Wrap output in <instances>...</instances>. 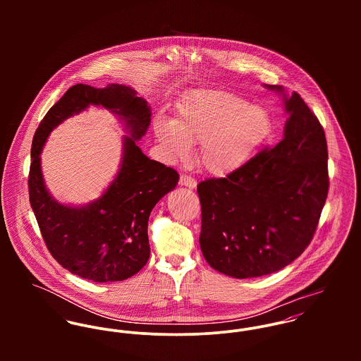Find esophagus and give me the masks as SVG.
Returning a JSON list of instances; mask_svg holds the SVG:
<instances>
[{
  "mask_svg": "<svg viewBox=\"0 0 361 361\" xmlns=\"http://www.w3.org/2000/svg\"><path fill=\"white\" fill-rule=\"evenodd\" d=\"M179 185H180V186H186V188H189V189H195V188L197 186V182H196L192 176H189V175H180V178H179Z\"/></svg>",
  "mask_w": 361,
  "mask_h": 361,
  "instance_id": "esophagus-1",
  "label": "esophagus"
}]
</instances>
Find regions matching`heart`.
I'll use <instances>...</instances> for the list:
<instances>
[{
	"label": "heart",
	"mask_w": 361,
	"mask_h": 361,
	"mask_svg": "<svg viewBox=\"0 0 361 361\" xmlns=\"http://www.w3.org/2000/svg\"><path fill=\"white\" fill-rule=\"evenodd\" d=\"M269 112L240 96L214 89L186 94L176 106V119L159 116L154 135L166 158H188L200 143L199 161L208 173L225 176L240 169L267 140Z\"/></svg>",
	"instance_id": "b5f03b06"
}]
</instances>
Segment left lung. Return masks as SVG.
Here are the masks:
<instances>
[{
    "mask_svg": "<svg viewBox=\"0 0 361 361\" xmlns=\"http://www.w3.org/2000/svg\"><path fill=\"white\" fill-rule=\"evenodd\" d=\"M282 94L288 119L282 140L226 178L197 186L200 247L207 262L232 278L276 272L314 236L329 188L325 133L298 93Z\"/></svg>",
    "mask_w": 361,
    "mask_h": 361,
    "instance_id": "8db88e82",
    "label": "left lung"
}]
</instances>
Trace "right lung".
Listing matches in <instances>:
<instances>
[{
    "label": "right lung",
    "mask_w": 361,
    "mask_h": 361,
    "mask_svg": "<svg viewBox=\"0 0 361 361\" xmlns=\"http://www.w3.org/2000/svg\"><path fill=\"white\" fill-rule=\"evenodd\" d=\"M90 104L103 106L123 123V157L104 195L85 207L56 202L41 172V152L51 130ZM152 122V106L125 85L96 89L72 86L40 122L32 143L29 197L43 239L69 272L93 282L123 281L137 274L150 257L149 216L155 204L175 189V169L150 159L137 146Z\"/></svg>",
    "instance_id": "1"
}]
</instances>
